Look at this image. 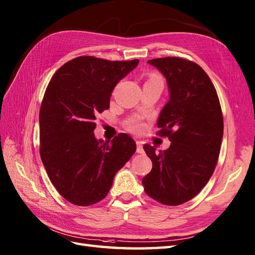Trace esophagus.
<instances>
[{
    "instance_id": "1",
    "label": "esophagus",
    "mask_w": 255,
    "mask_h": 255,
    "mask_svg": "<svg viewBox=\"0 0 255 255\" xmlns=\"http://www.w3.org/2000/svg\"><path fill=\"white\" fill-rule=\"evenodd\" d=\"M136 143H137V152L142 153L143 152V143H142V141L138 140V141H136Z\"/></svg>"
}]
</instances>
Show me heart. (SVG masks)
<instances>
[{"label":"heart","instance_id":"heart-1","mask_svg":"<svg viewBox=\"0 0 255 255\" xmlns=\"http://www.w3.org/2000/svg\"><path fill=\"white\" fill-rule=\"evenodd\" d=\"M150 80H160V78L156 77V75H152V77L150 78ZM128 128L130 129L131 131L140 132L143 129V124L140 122L138 118H134V119H131V121L128 123Z\"/></svg>","mask_w":255,"mask_h":255}]
</instances>
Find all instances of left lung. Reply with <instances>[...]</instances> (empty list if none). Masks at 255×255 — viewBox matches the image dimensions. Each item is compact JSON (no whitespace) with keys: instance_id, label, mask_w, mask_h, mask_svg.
<instances>
[{"instance_id":"1","label":"left lung","mask_w":255,"mask_h":255,"mask_svg":"<svg viewBox=\"0 0 255 255\" xmlns=\"http://www.w3.org/2000/svg\"><path fill=\"white\" fill-rule=\"evenodd\" d=\"M148 63L167 83L169 102L156 125L171 145L163 151L143 145L152 170L142 185L151 198L176 206L196 196L213 175L224 136L223 113L213 82L198 64L176 57Z\"/></svg>"}]
</instances>
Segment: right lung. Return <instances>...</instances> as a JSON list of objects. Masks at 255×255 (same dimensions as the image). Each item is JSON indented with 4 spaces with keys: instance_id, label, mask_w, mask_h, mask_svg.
Here are the masks:
<instances>
[{
    "instance_id": "1",
    "label": "right lung",
    "mask_w": 255,
    "mask_h": 255,
    "mask_svg": "<svg viewBox=\"0 0 255 255\" xmlns=\"http://www.w3.org/2000/svg\"><path fill=\"white\" fill-rule=\"evenodd\" d=\"M138 63L78 57L47 86L39 112L40 158L53 186L71 204L90 206L105 198L114 176L136 152L127 133L110 142L93 131L115 86Z\"/></svg>"
}]
</instances>
